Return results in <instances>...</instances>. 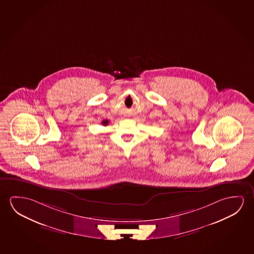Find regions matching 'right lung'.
<instances>
[{
	"mask_svg": "<svg viewBox=\"0 0 254 254\" xmlns=\"http://www.w3.org/2000/svg\"><path fill=\"white\" fill-rule=\"evenodd\" d=\"M108 123H109V121H107V120H105V121H102V124H103V126H107L108 125Z\"/></svg>",
	"mask_w": 254,
	"mask_h": 254,
	"instance_id": "1",
	"label": "right lung"
}]
</instances>
